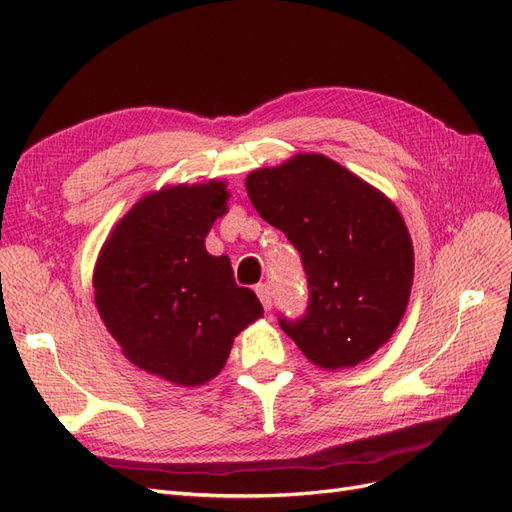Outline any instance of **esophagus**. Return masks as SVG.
Returning <instances> with one entry per match:
<instances>
[{"label":"esophagus","mask_w":512,"mask_h":512,"mask_svg":"<svg viewBox=\"0 0 512 512\" xmlns=\"http://www.w3.org/2000/svg\"><path fill=\"white\" fill-rule=\"evenodd\" d=\"M256 294H258V299H260V303H262V307L267 309H271V305H273V297H271V288L267 286V284H258L256 286Z\"/></svg>","instance_id":"34e87169"}]
</instances>
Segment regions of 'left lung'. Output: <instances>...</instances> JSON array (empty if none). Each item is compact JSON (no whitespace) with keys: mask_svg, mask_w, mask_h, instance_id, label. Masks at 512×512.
Instances as JSON below:
<instances>
[{"mask_svg":"<svg viewBox=\"0 0 512 512\" xmlns=\"http://www.w3.org/2000/svg\"><path fill=\"white\" fill-rule=\"evenodd\" d=\"M247 196L301 252L307 314L284 333L322 369L363 363L406 314L414 247L395 203L322 153L252 170Z\"/></svg>","mask_w":512,"mask_h":512,"instance_id":"8db88e82","label":"left lung"}]
</instances>
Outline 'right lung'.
<instances>
[{
    "mask_svg": "<svg viewBox=\"0 0 512 512\" xmlns=\"http://www.w3.org/2000/svg\"><path fill=\"white\" fill-rule=\"evenodd\" d=\"M226 181L164 185L145 194L104 241L94 297L123 356L177 386H200L226 365L262 305L211 256L205 237L228 211Z\"/></svg>",
    "mask_w": 512,
    "mask_h": 512,
    "instance_id": "add662e5",
    "label": "right lung"
}]
</instances>
